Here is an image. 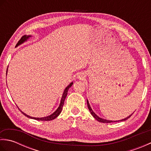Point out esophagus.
<instances>
[{
  "label": "esophagus",
  "mask_w": 151,
  "mask_h": 151,
  "mask_svg": "<svg viewBox=\"0 0 151 151\" xmlns=\"http://www.w3.org/2000/svg\"><path fill=\"white\" fill-rule=\"evenodd\" d=\"M85 75L84 73H81V74H80V75H78V78H80V79H83L84 78H85Z\"/></svg>",
  "instance_id": "1"
}]
</instances>
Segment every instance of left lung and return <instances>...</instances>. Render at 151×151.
<instances>
[{"label": "left lung", "mask_w": 151, "mask_h": 151, "mask_svg": "<svg viewBox=\"0 0 151 151\" xmlns=\"http://www.w3.org/2000/svg\"><path fill=\"white\" fill-rule=\"evenodd\" d=\"M87 104H88V107L89 110V111H90L91 114L93 115V117L96 120H97V121H99V122H101V123H112V122H118V121H126L127 119H128L130 118V117H131V115H132V114H131L130 115H129V117H126V118H124V119H123L120 120V121H109V120H106V119H102V118H101V117H98L97 115H96V114L94 113L93 111L92 110V109H91V107H90V105H89V104L88 101H87Z\"/></svg>", "instance_id": "8db88e82"}]
</instances>
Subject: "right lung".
<instances>
[{"label":"right lung","instance_id":"right-lung-1","mask_svg":"<svg viewBox=\"0 0 151 151\" xmlns=\"http://www.w3.org/2000/svg\"><path fill=\"white\" fill-rule=\"evenodd\" d=\"M29 37H30V36H25V35H24V36H22V37L21 38V39L19 40V41H18V43H17V45H16V47H17L18 45H21V43H23L24 41H27V40L28 38ZM7 70H8V69H7ZM6 75H7V70H6ZM73 83L71 82V83H70V84L65 88V90H64V92H63V93L62 99H61V101H60V104L59 107L58 108L57 110H56L55 111H54L52 115H49V116H47V117H41V118L32 117L29 116V115H27V114H25L24 113V112L21 111L20 110H19H19H20V111L22 112V113L25 115V116H27V117H29V118H31V119H34L38 120V121H51V120H52V119H55V118H56L58 116V115H60V114L61 113V111H62L63 106V104H64V101H65V97H67V91H68L69 88L71 87V86L73 85Z\"/></svg>","mask_w":151,"mask_h":151}]
</instances>
